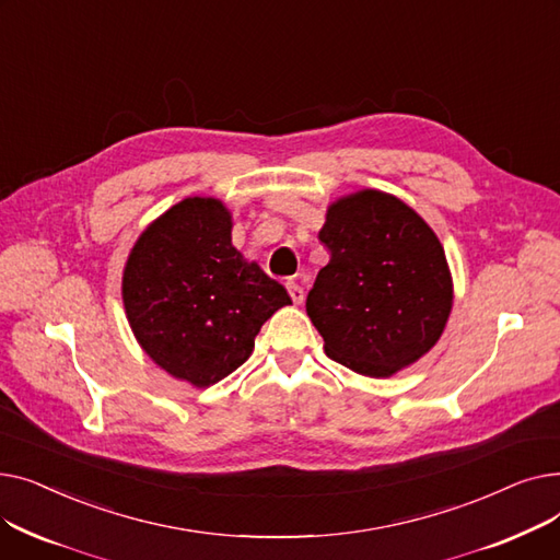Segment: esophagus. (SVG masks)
Returning <instances> with one entry per match:
<instances>
[{"label": "esophagus", "instance_id": "obj_1", "mask_svg": "<svg viewBox=\"0 0 560 560\" xmlns=\"http://www.w3.org/2000/svg\"><path fill=\"white\" fill-rule=\"evenodd\" d=\"M285 288H288V292H290L292 302H295L298 306H302V304H304V298H306L304 288H302L298 281H288V283H285Z\"/></svg>", "mask_w": 560, "mask_h": 560}]
</instances>
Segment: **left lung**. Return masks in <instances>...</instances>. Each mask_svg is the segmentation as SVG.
Listing matches in <instances>:
<instances>
[{
	"label": "left lung",
	"mask_w": 560,
	"mask_h": 560,
	"mask_svg": "<svg viewBox=\"0 0 560 560\" xmlns=\"http://www.w3.org/2000/svg\"><path fill=\"white\" fill-rule=\"evenodd\" d=\"M331 260L306 300L327 357L370 378L418 363L443 336L454 279L435 231L399 197L363 188L327 206Z\"/></svg>",
	"instance_id": "1"
}]
</instances>
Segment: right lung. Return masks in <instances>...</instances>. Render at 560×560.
<instances>
[{
    "instance_id": "1",
    "label": "right lung",
    "mask_w": 560,
    "mask_h": 560,
    "mask_svg": "<svg viewBox=\"0 0 560 560\" xmlns=\"http://www.w3.org/2000/svg\"><path fill=\"white\" fill-rule=\"evenodd\" d=\"M231 229L222 199L186 197L144 226L122 270L140 349L195 388L238 370L262 322L292 304L281 283L233 247Z\"/></svg>"
}]
</instances>
